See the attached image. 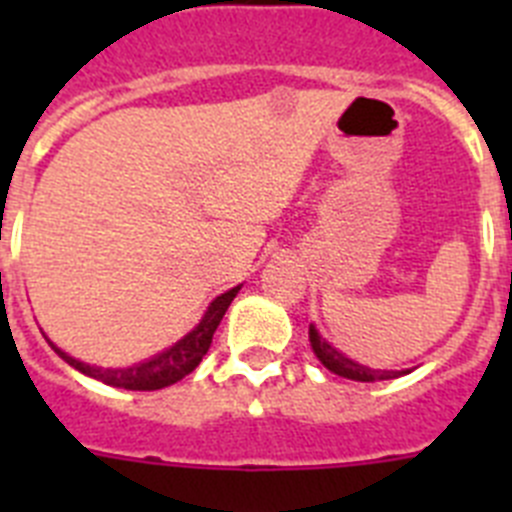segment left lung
Returning <instances> with one entry per match:
<instances>
[{
  "label": "left lung",
  "instance_id": "left-lung-1",
  "mask_svg": "<svg viewBox=\"0 0 512 512\" xmlns=\"http://www.w3.org/2000/svg\"><path fill=\"white\" fill-rule=\"evenodd\" d=\"M310 346L325 369H330V372L338 374V377L354 379V382H379V379H395V377H402V374H408V372H382V369H369V366L359 364V361L348 359V356H343L338 348H333L323 336H320L318 330H315V325H310Z\"/></svg>",
  "mask_w": 512,
  "mask_h": 512
}]
</instances>
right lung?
I'll return each mask as SVG.
<instances>
[{"label": "right lung", "mask_w": 512, "mask_h": 512, "mask_svg": "<svg viewBox=\"0 0 512 512\" xmlns=\"http://www.w3.org/2000/svg\"><path fill=\"white\" fill-rule=\"evenodd\" d=\"M238 289H241V284L228 289L225 295L215 297V300L210 302V307H207L205 315H202L200 323L194 325V330H189L182 341H176L174 346H169L166 351L156 354L153 359L140 361V364H133V366H122V369H104V366L84 364V361L74 359V356H69L66 351H61V348H58L53 341H48V338H45V341L51 343L53 351H56L66 364L79 369V372L87 374V377L110 384V387H122V390H140V392L164 390V387L179 382V379H184L187 374H192L194 369L200 366L202 356L207 354L212 336H215L217 325H220V320H223L225 310L230 307L233 297L238 295Z\"/></svg>", "instance_id": "add662e5"}]
</instances>
